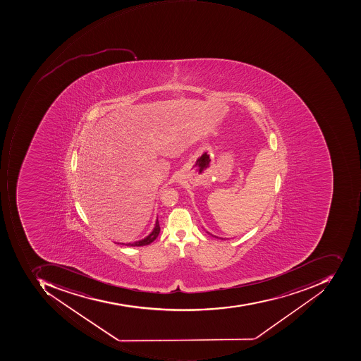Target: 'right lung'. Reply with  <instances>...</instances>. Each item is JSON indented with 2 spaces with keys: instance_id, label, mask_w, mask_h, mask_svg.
Instances as JSON below:
<instances>
[{
  "instance_id": "right-lung-1",
  "label": "right lung",
  "mask_w": 361,
  "mask_h": 361,
  "mask_svg": "<svg viewBox=\"0 0 361 361\" xmlns=\"http://www.w3.org/2000/svg\"><path fill=\"white\" fill-rule=\"evenodd\" d=\"M159 231H161V226H159V222L156 221L155 228H154L153 232H152L151 234H149V236H147V238H143V240H137V242H135V243H129L126 244L127 246H144V245H149V244H151L153 240H156V238H157L158 234H159Z\"/></svg>"
}]
</instances>
